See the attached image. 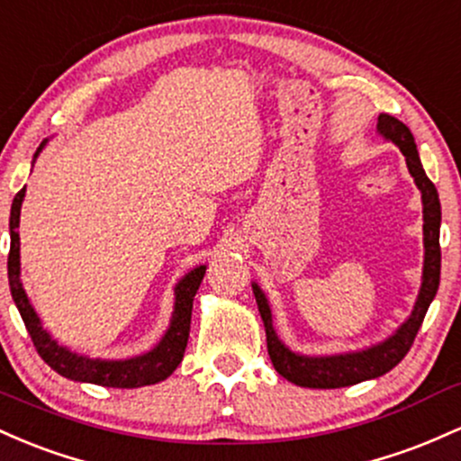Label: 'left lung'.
<instances>
[{"label": "left lung", "mask_w": 461, "mask_h": 461, "mask_svg": "<svg viewBox=\"0 0 461 461\" xmlns=\"http://www.w3.org/2000/svg\"><path fill=\"white\" fill-rule=\"evenodd\" d=\"M376 132L385 141L394 143L405 157L407 169H410L413 183L420 189L422 195V244H425V261H422V281L420 292H418L416 303L410 318L398 327L394 333L387 335L381 342L366 346L359 350H348V353L335 355H303L292 350L278 338L276 329L272 322L270 300L266 292L258 287V283H252L258 313H261L263 327H266L267 338V353L274 368L287 381L300 387H315V390H333V387H348L361 381L376 379L390 372L394 366L401 364L402 357L411 348L413 338L425 320L429 304L433 303L439 285V266H442V252H439V224H442V209H439V198L436 185L429 180L422 167L420 157H418L416 141L410 128L396 117L379 115L376 122Z\"/></svg>", "instance_id": "obj_1"}]
</instances>
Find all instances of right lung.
<instances>
[{"instance_id":"add662e5","label":"right lung","mask_w":461,"mask_h":461,"mask_svg":"<svg viewBox=\"0 0 461 461\" xmlns=\"http://www.w3.org/2000/svg\"><path fill=\"white\" fill-rule=\"evenodd\" d=\"M45 139L39 149L34 152V161L43 152ZM25 198V187L14 195L13 206H10V255H8V283L10 294H13L14 304L22 313L25 329L39 350L41 359L50 366L51 370L59 372L65 379L77 381V384H95L104 387H143L154 385L158 381L167 379L172 372L178 368L183 361L185 348H187L189 327H191V309H194V296L203 283L206 266H195L176 283L174 287V312L169 327L158 339L154 348L148 353L128 357V359H102V357H89L74 353L67 346L56 342L51 333L43 327L39 313L34 312L28 294H25L22 283V255H19V215H22V204Z\"/></svg>"}]
</instances>
